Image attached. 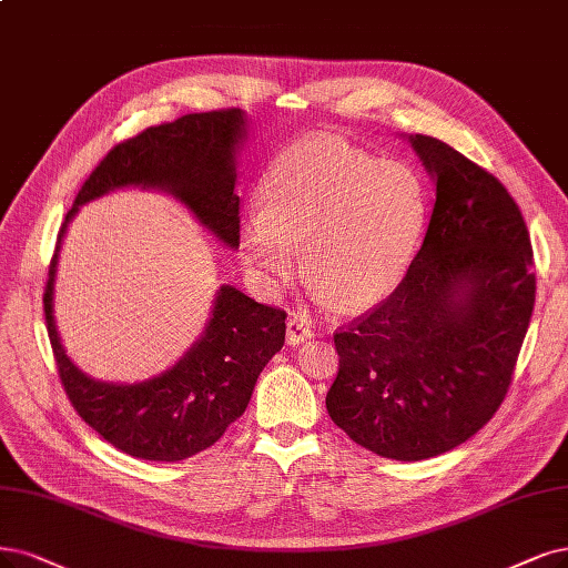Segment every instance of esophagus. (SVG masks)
Returning <instances> with one entry per match:
<instances>
[{"instance_id": "1", "label": "esophagus", "mask_w": 568, "mask_h": 568, "mask_svg": "<svg viewBox=\"0 0 568 568\" xmlns=\"http://www.w3.org/2000/svg\"><path fill=\"white\" fill-rule=\"evenodd\" d=\"M313 337V329L306 325V321H302L295 313H290L287 318V332H285V339L290 346H300L304 342H308Z\"/></svg>"}]
</instances>
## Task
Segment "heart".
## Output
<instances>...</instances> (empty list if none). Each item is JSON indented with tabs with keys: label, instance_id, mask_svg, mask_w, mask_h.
I'll return each instance as SVG.
<instances>
[{
	"label": "heart",
	"instance_id": "obj_1",
	"mask_svg": "<svg viewBox=\"0 0 568 568\" xmlns=\"http://www.w3.org/2000/svg\"><path fill=\"white\" fill-rule=\"evenodd\" d=\"M260 210L241 226L243 257L266 285L306 278L346 311L379 304L403 281L426 224V192L403 161H374L334 138H311L273 159Z\"/></svg>",
	"mask_w": 568,
	"mask_h": 568
}]
</instances>
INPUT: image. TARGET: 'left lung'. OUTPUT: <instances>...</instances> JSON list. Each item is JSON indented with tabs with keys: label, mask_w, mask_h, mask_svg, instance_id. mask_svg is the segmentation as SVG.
I'll use <instances>...</instances> for the list:
<instances>
[{
	"label": "left lung",
	"mask_w": 568,
	"mask_h": 568,
	"mask_svg": "<svg viewBox=\"0 0 568 568\" xmlns=\"http://www.w3.org/2000/svg\"><path fill=\"white\" fill-rule=\"evenodd\" d=\"M435 182L422 247L393 295L334 334L325 405L353 443L395 460L464 445L500 407L536 302L515 199L485 168L409 135Z\"/></svg>",
	"instance_id": "1"
}]
</instances>
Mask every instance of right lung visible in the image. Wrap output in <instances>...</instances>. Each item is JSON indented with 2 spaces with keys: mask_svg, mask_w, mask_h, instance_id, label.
Segmentation results:
<instances>
[{
  "mask_svg": "<svg viewBox=\"0 0 568 568\" xmlns=\"http://www.w3.org/2000/svg\"><path fill=\"white\" fill-rule=\"evenodd\" d=\"M245 125L241 110L201 112L119 142L83 182L60 226L44 290L60 382L83 422L129 456L184 460L213 447L245 412L260 372L283 348L287 316L276 306L250 300L234 285H222L201 339L171 369L140 384L98 382L83 374L60 344L53 318L60 241L79 205L123 186H142L175 196L217 241L239 247L241 199L234 189Z\"/></svg>",
  "mask_w": 568,
  "mask_h": 568,
  "instance_id": "obj_1",
  "label": "right lung"
}]
</instances>
